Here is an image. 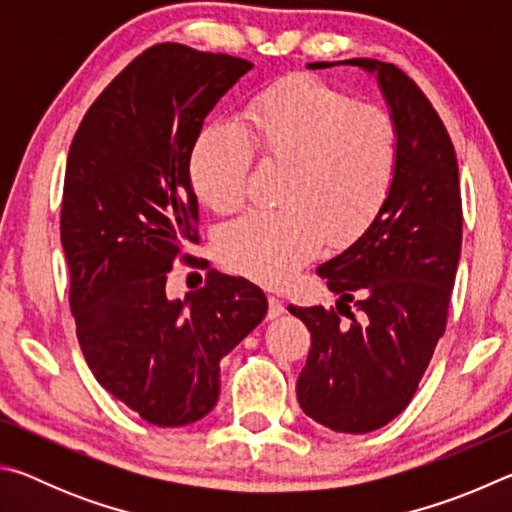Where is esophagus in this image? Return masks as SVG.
<instances>
[{
    "mask_svg": "<svg viewBox=\"0 0 512 512\" xmlns=\"http://www.w3.org/2000/svg\"><path fill=\"white\" fill-rule=\"evenodd\" d=\"M284 314V305H282V300H277L275 296H268V318H280Z\"/></svg>",
    "mask_w": 512,
    "mask_h": 512,
    "instance_id": "34e87169",
    "label": "esophagus"
}]
</instances>
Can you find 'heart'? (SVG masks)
Wrapping results in <instances>:
<instances>
[{
    "label": "heart",
    "mask_w": 512,
    "mask_h": 512,
    "mask_svg": "<svg viewBox=\"0 0 512 512\" xmlns=\"http://www.w3.org/2000/svg\"><path fill=\"white\" fill-rule=\"evenodd\" d=\"M255 153L280 167L277 210H253L225 225L219 257L250 280L282 287L320 248L366 235L393 194L400 131L393 115L307 74L268 85L244 110V128L212 124L192 151V183L205 205L246 203Z\"/></svg>",
    "instance_id": "heart-1"
}]
</instances>
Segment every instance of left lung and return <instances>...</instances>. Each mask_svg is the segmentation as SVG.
<instances>
[{
    "mask_svg": "<svg viewBox=\"0 0 512 512\" xmlns=\"http://www.w3.org/2000/svg\"><path fill=\"white\" fill-rule=\"evenodd\" d=\"M350 65L377 74L400 131V169L366 235L318 266L341 296L336 307L289 311L311 334L300 409L332 431L368 433L409 406L445 334L463 203L452 137L418 85L393 63L354 58Z\"/></svg>",
    "mask_w": 512,
    "mask_h": 512,
    "instance_id": "obj_1",
    "label": "left lung"
}]
</instances>
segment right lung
<instances>
[{
	"instance_id": "add662e5",
	"label": "right lung",
	"mask_w": 512,
	"mask_h": 512,
	"mask_svg": "<svg viewBox=\"0 0 512 512\" xmlns=\"http://www.w3.org/2000/svg\"><path fill=\"white\" fill-rule=\"evenodd\" d=\"M253 63L178 42L146 49L85 112L67 155L60 241L83 357L110 395L158 427L201 420L219 361L266 316L244 277L212 271L185 300L167 273L198 241L189 160L203 121Z\"/></svg>"
}]
</instances>
